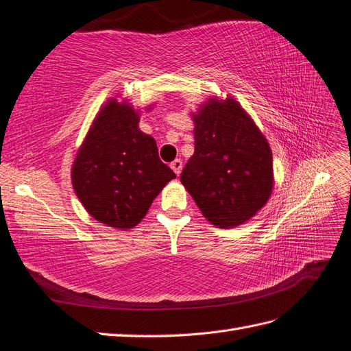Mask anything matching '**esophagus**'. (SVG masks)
Listing matches in <instances>:
<instances>
[{"instance_id":"esophagus-1","label":"esophagus","mask_w":351,"mask_h":351,"mask_svg":"<svg viewBox=\"0 0 351 351\" xmlns=\"http://www.w3.org/2000/svg\"><path fill=\"white\" fill-rule=\"evenodd\" d=\"M171 168H173L174 173L178 176V174H180L182 168H183V162L180 159H176V160L171 162Z\"/></svg>"}]
</instances>
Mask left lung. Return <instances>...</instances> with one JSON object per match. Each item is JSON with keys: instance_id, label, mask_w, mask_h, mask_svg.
<instances>
[{"instance_id": "obj_1", "label": "left lung", "mask_w": 351, "mask_h": 351, "mask_svg": "<svg viewBox=\"0 0 351 351\" xmlns=\"http://www.w3.org/2000/svg\"><path fill=\"white\" fill-rule=\"evenodd\" d=\"M193 121L195 152L180 180L210 222L236 227L270 197V147L234 99L210 100Z\"/></svg>"}]
</instances>
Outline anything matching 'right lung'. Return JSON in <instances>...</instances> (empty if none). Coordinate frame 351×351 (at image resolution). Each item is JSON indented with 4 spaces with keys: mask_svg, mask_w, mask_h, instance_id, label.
<instances>
[{
    "mask_svg": "<svg viewBox=\"0 0 351 351\" xmlns=\"http://www.w3.org/2000/svg\"><path fill=\"white\" fill-rule=\"evenodd\" d=\"M128 105L108 102L76 154L72 183L77 198L99 222L132 228L176 174L159 159L158 145L138 129Z\"/></svg>",
    "mask_w": 351,
    "mask_h": 351,
    "instance_id": "right-lung-1",
    "label": "right lung"
}]
</instances>
